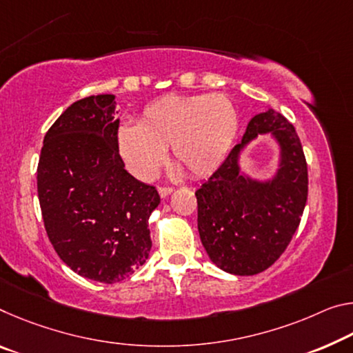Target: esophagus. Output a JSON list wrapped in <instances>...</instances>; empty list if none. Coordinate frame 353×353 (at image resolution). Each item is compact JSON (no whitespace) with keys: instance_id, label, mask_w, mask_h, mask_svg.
Masks as SVG:
<instances>
[{"instance_id":"1","label":"esophagus","mask_w":353,"mask_h":353,"mask_svg":"<svg viewBox=\"0 0 353 353\" xmlns=\"http://www.w3.org/2000/svg\"><path fill=\"white\" fill-rule=\"evenodd\" d=\"M172 190H174L172 187H159V194L161 198H166L168 194L172 192Z\"/></svg>"}]
</instances>
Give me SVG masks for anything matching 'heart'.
Returning a JSON list of instances; mask_svg holds the SVG:
<instances>
[{"mask_svg": "<svg viewBox=\"0 0 353 353\" xmlns=\"http://www.w3.org/2000/svg\"><path fill=\"white\" fill-rule=\"evenodd\" d=\"M237 127V108L225 94L168 96L146 106L139 125L119 127L117 150L139 181L157 176L170 146L188 176L205 177L226 159Z\"/></svg>", "mask_w": 353, "mask_h": 353, "instance_id": "heart-1", "label": "heart"}]
</instances>
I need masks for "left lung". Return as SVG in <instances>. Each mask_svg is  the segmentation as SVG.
I'll use <instances>...</instances> for the list:
<instances>
[{
  "mask_svg": "<svg viewBox=\"0 0 353 353\" xmlns=\"http://www.w3.org/2000/svg\"><path fill=\"white\" fill-rule=\"evenodd\" d=\"M261 132H272L282 146V166L265 184L240 175L236 163L239 149ZM194 194L199 237L212 262L240 276L267 270L286 251L307 199V165L294 125L273 110L256 114Z\"/></svg>",
  "mask_w": 353,
  "mask_h": 353,
  "instance_id": "8db88e82",
  "label": "left lung"
}]
</instances>
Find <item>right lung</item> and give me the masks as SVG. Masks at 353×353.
<instances>
[{"mask_svg":"<svg viewBox=\"0 0 353 353\" xmlns=\"http://www.w3.org/2000/svg\"><path fill=\"white\" fill-rule=\"evenodd\" d=\"M114 96L72 103L48 128L37 165L47 236L78 275L113 284L146 262L155 187L137 181L117 150Z\"/></svg>","mask_w":353,"mask_h":353,"instance_id":"add662e5","label":"right lung"}]
</instances>
